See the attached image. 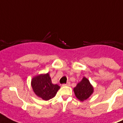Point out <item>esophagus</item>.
<instances>
[{
	"instance_id": "1",
	"label": "esophagus",
	"mask_w": 123,
	"mask_h": 123,
	"mask_svg": "<svg viewBox=\"0 0 123 123\" xmlns=\"http://www.w3.org/2000/svg\"><path fill=\"white\" fill-rule=\"evenodd\" d=\"M62 86H70V82H67L66 84H62Z\"/></svg>"
}]
</instances>
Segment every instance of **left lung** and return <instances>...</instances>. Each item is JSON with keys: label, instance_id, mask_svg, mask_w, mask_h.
<instances>
[{"label": "left lung", "instance_id": "8db88e82", "mask_svg": "<svg viewBox=\"0 0 123 123\" xmlns=\"http://www.w3.org/2000/svg\"><path fill=\"white\" fill-rule=\"evenodd\" d=\"M75 96L80 101L87 99L94 92V87L86 77H83L75 87L73 88Z\"/></svg>", "mask_w": 123, "mask_h": 123}]
</instances>
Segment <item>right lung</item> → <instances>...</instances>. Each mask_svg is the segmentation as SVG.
Instances as JSON below:
<instances>
[{
  "label": "right lung",
  "mask_w": 123,
  "mask_h": 123,
  "mask_svg": "<svg viewBox=\"0 0 123 123\" xmlns=\"http://www.w3.org/2000/svg\"><path fill=\"white\" fill-rule=\"evenodd\" d=\"M31 86L36 95L45 101L53 98L61 88L57 84H52L48 73L34 77L31 80Z\"/></svg>",
  "instance_id": "right-lung-1"
}]
</instances>
